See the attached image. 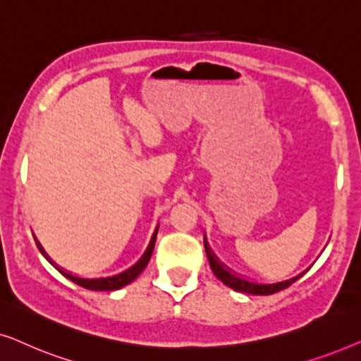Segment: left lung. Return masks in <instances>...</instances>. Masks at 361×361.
<instances>
[{"instance_id": "obj_1", "label": "left lung", "mask_w": 361, "mask_h": 361, "mask_svg": "<svg viewBox=\"0 0 361 361\" xmlns=\"http://www.w3.org/2000/svg\"><path fill=\"white\" fill-rule=\"evenodd\" d=\"M204 246H205V253H207V258H209V263H210V268L214 271V274L219 278L221 283L225 286H228L233 290H238V293H246V294H256V295H268V294H274L278 293V290H283L286 288H289L290 284L294 283V281H298L299 278H302V276L307 273V269L302 271V273H299L298 276H294V278H289V279H284V281H279V283H258V281H253V279H248V278H243V276L236 274L235 271H231L228 266H225L221 261L216 258L214 251L207 243V238L204 236Z\"/></svg>"}]
</instances>
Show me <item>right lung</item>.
Here are the masks:
<instances>
[{
  "label": "right lung",
  "mask_w": 361,
  "mask_h": 361,
  "mask_svg": "<svg viewBox=\"0 0 361 361\" xmlns=\"http://www.w3.org/2000/svg\"><path fill=\"white\" fill-rule=\"evenodd\" d=\"M157 230H159V226H156L154 233H152V236H151L149 245H147L146 251H145V253H142L141 258L137 259L135 264L130 266V268L123 269L121 273H116V274H111V276H103V278H80V276H75V274L68 273V271H66V269L59 268V266H57L56 263H54V261H52L51 258H49V255L46 253V251H44L41 243H39V241H37L36 238H34V240H36L37 248H39V251H41V253L44 255V258H46V259L49 261V263H51V264L54 266V268H56V269L59 271V273H62L63 276H66L67 279H71L72 283H75V284H78V286H82V288L90 289V290H116V289L125 288L126 284L133 283V281H135V279L137 278V276H140V274L142 273V269L146 268L147 263H149L151 255H152V250H154Z\"/></svg>",
  "instance_id": "1"
}]
</instances>
